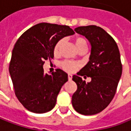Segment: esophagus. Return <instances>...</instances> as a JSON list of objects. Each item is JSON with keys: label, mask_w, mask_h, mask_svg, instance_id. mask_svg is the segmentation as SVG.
I'll list each match as a JSON object with an SVG mask.
<instances>
[{"label": "esophagus", "mask_w": 131, "mask_h": 131, "mask_svg": "<svg viewBox=\"0 0 131 131\" xmlns=\"http://www.w3.org/2000/svg\"><path fill=\"white\" fill-rule=\"evenodd\" d=\"M68 78H69V80H71V78H72V75H71V74H68Z\"/></svg>", "instance_id": "34e87169"}]
</instances>
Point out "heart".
<instances>
[{
	"mask_svg": "<svg viewBox=\"0 0 131 131\" xmlns=\"http://www.w3.org/2000/svg\"><path fill=\"white\" fill-rule=\"evenodd\" d=\"M63 43V39H60L59 40L58 42H57V44L55 45L54 46V48H53V53L55 55H57L59 53H60V51L61 49V47H62V45ZM74 44H75V46H76V48H79L80 47L83 46V45H85L86 46V40L82 38V37H77L75 38L74 39ZM62 67L63 69H65L67 71H74L77 69V68L78 67V64L76 63V62H71V61H64L62 62L61 64Z\"/></svg>",
	"mask_w": 131,
	"mask_h": 131,
	"instance_id": "obj_1",
	"label": "heart"
}]
</instances>
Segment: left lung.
I'll list each match as a JSON object with an SVG mask.
<instances>
[{
  "label": "left lung",
  "mask_w": 131,
  "mask_h": 131,
  "mask_svg": "<svg viewBox=\"0 0 131 131\" xmlns=\"http://www.w3.org/2000/svg\"><path fill=\"white\" fill-rule=\"evenodd\" d=\"M74 31L89 40L91 53L88 63L73 76L78 89L71 103L80 114L95 115L107 107L116 94L122 72L120 53L113 38L100 27H78ZM84 74L91 78L89 83L79 77Z\"/></svg>",
  "instance_id": "1"
}]
</instances>
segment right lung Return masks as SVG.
Here are the masks:
<instances>
[{"mask_svg": "<svg viewBox=\"0 0 131 131\" xmlns=\"http://www.w3.org/2000/svg\"><path fill=\"white\" fill-rule=\"evenodd\" d=\"M74 33L66 25L40 23L25 31L15 43L9 71L15 95L29 111L44 113L55 107L68 74L60 69L45 74L43 65L53 58L57 42Z\"/></svg>", "mask_w": 131, "mask_h": 131, "instance_id": "add662e5", "label": "right lung"}]
</instances>
